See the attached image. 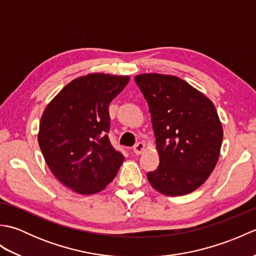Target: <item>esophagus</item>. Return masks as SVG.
I'll return each mask as SVG.
<instances>
[{
    "instance_id": "obj_1",
    "label": "esophagus",
    "mask_w": 256,
    "mask_h": 256,
    "mask_svg": "<svg viewBox=\"0 0 256 256\" xmlns=\"http://www.w3.org/2000/svg\"><path fill=\"white\" fill-rule=\"evenodd\" d=\"M144 150H145V144L143 142H138L136 145L134 146V152L136 155L142 154Z\"/></svg>"
}]
</instances>
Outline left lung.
Segmentation results:
<instances>
[{
	"instance_id": "1",
	"label": "left lung",
	"mask_w": 256,
	"mask_h": 256,
	"mask_svg": "<svg viewBox=\"0 0 256 256\" xmlns=\"http://www.w3.org/2000/svg\"><path fill=\"white\" fill-rule=\"evenodd\" d=\"M135 82L148 103L160 166L148 172L152 187L184 196L202 184L218 162L224 130L214 103L170 74H143Z\"/></svg>"
}]
</instances>
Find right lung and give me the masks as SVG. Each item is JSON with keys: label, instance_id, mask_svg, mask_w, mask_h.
Here are the masks:
<instances>
[{"label": "right lung", "instance_id": "obj_1", "mask_svg": "<svg viewBox=\"0 0 256 256\" xmlns=\"http://www.w3.org/2000/svg\"><path fill=\"white\" fill-rule=\"evenodd\" d=\"M128 76L89 74L64 86L40 118L38 144L54 175L80 194L110 184L124 156L111 145L108 104L128 84Z\"/></svg>", "mask_w": 256, "mask_h": 256}]
</instances>
